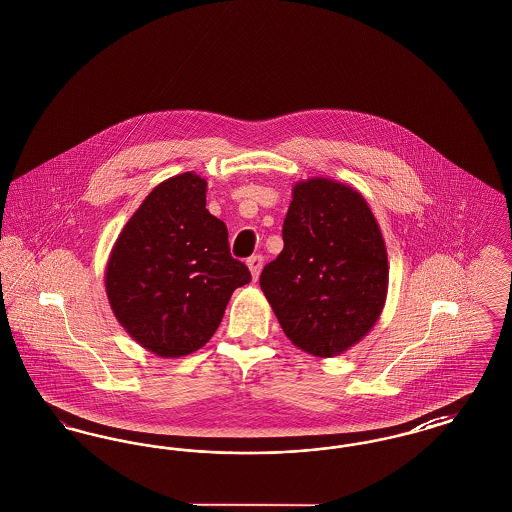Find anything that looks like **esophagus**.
<instances>
[{
    "instance_id": "1",
    "label": "esophagus",
    "mask_w": 512,
    "mask_h": 512,
    "mask_svg": "<svg viewBox=\"0 0 512 512\" xmlns=\"http://www.w3.org/2000/svg\"><path fill=\"white\" fill-rule=\"evenodd\" d=\"M263 257L261 255H253V257H249L247 259V267L251 270V276H253V280H257L259 278V274H261V268H263Z\"/></svg>"
}]
</instances>
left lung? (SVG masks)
Returning a JSON list of instances; mask_svg holds the SVG:
<instances>
[{
  "instance_id": "1",
  "label": "left lung",
  "mask_w": 512,
  "mask_h": 512,
  "mask_svg": "<svg viewBox=\"0 0 512 512\" xmlns=\"http://www.w3.org/2000/svg\"><path fill=\"white\" fill-rule=\"evenodd\" d=\"M284 249L261 290L301 351L336 357L365 338L388 295V251L365 197L332 178L295 182Z\"/></svg>"
}]
</instances>
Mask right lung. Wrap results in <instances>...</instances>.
<instances>
[{"instance_id": "1", "label": "right lung", "mask_w": 512, "mask_h": 512, "mask_svg": "<svg viewBox=\"0 0 512 512\" xmlns=\"http://www.w3.org/2000/svg\"><path fill=\"white\" fill-rule=\"evenodd\" d=\"M207 180L182 172L155 186L124 224L105 292L128 336L163 359L201 349L251 274L230 255L228 230L205 209Z\"/></svg>"}]
</instances>
